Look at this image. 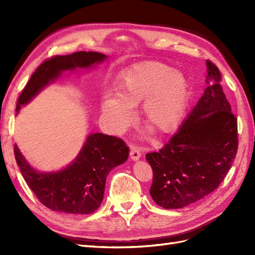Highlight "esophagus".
<instances>
[{"instance_id": "34e87169", "label": "esophagus", "mask_w": 255, "mask_h": 255, "mask_svg": "<svg viewBox=\"0 0 255 255\" xmlns=\"http://www.w3.org/2000/svg\"><path fill=\"white\" fill-rule=\"evenodd\" d=\"M129 156H130V158H132V160H138L141 157L140 150L136 148V146H132L129 151Z\"/></svg>"}]
</instances>
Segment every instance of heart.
I'll return each instance as SVG.
<instances>
[{"label": "heart", "mask_w": 255, "mask_h": 255, "mask_svg": "<svg viewBox=\"0 0 255 255\" xmlns=\"http://www.w3.org/2000/svg\"><path fill=\"white\" fill-rule=\"evenodd\" d=\"M188 95V82L182 72L150 61L122 72L117 81V92L107 91L101 107L117 133L132 123V107L140 103L144 122L157 132L168 133L183 118Z\"/></svg>", "instance_id": "obj_1"}]
</instances>
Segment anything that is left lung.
I'll use <instances>...</instances> for the list:
<instances>
[{"instance_id": "left-lung-1", "label": "left lung", "mask_w": 255, "mask_h": 255, "mask_svg": "<svg viewBox=\"0 0 255 255\" xmlns=\"http://www.w3.org/2000/svg\"><path fill=\"white\" fill-rule=\"evenodd\" d=\"M206 67L203 96L169 142L145 155L153 170L150 195L166 210L210 195L228 174L237 153V119L220 85V71L211 60Z\"/></svg>"}]
</instances>
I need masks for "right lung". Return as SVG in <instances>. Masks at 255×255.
Instances as JSON below:
<instances>
[{"mask_svg":"<svg viewBox=\"0 0 255 255\" xmlns=\"http://www.w3.org/2000/svg\"><path fill=\"white\" fill-rule=\"evenodd\" d=\"M106 58L98 52H76L44 60L20 95L17 112L64 71L95 67ZM13 152L23 179L44 206L59 213L79 215L98 210L103 201L107 175L128 157V146L125 141L102 133L90 134L79 155L59 171L38 172L27 163L17 144Z\"/></svg>","mask_w":255,"mask_h":255,"instance_id":"add662e5","label":"right lung"}]
</instances>
